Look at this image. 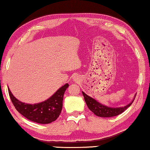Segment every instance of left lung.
I'll use <instances>...</instances> for the list:
<instances>
[{"label": "left lung", "mask_w": 150, "mask_h": 150, "mask_svg": "<svg viewBox=\"0 0 150 150\" xmlns=\"http://www.w3.org/2000/svg\"><path fill=\"white\" fill-rule=\"evenodd\" d=\"M85 101L87 104V106H88L89 109L92 112H93L96 116L99 117H104V118H107V117H113L118 116L125 111L128 108L132 103L133 102L135 99L136 94L134 97V99H132L131 102L129 103L128 104L125 105L124 106H120V107H111V106H105V105L98 102L96 99H93L91 97L86 94L85 92H82Z\"/></svg>", "instance_id": "1"}]
</instances>
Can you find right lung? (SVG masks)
I'll return each instance as SVG.
<instances>
[{
	"instance_id": "1",
	"label": "right lung",
	"mask_w": 150,
	"mask_h": 150,
	"mask_svg": "<svg viewBox=\"0 0 150 150\" xmlns=\"http://www.w3.org/2000/svg\"><path fill=\"white\" fill-rule=\"evenodd\" d=\"M66 83L46 100L37 104H27L18 100L8 88L12 102L19 113L31 121L41 124H48L55 121L61 114L64 93L68 88Z\"/></svg>"
}]
</instances>
